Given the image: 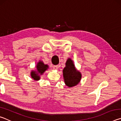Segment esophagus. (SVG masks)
I'll return each instance as SVG.
<instances>
[{
	"label": "esophagus",
	"instance_id": "1",
	"mask_svg": "<svg viewBox=\"0 0 121 121\" xmlns=\"http://www.w3.org/2000/svg\"><path fill=\"white\" fill-rule=\"evenodd\" d=\"M53 69H54V70H58V68H59V66L58 65H54V66H53Z\"/></svg>",
	"mask_w": 121,
	"mask_h": 121
}]
</instances>
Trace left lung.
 <instances>
[{
    "mask_svg": "<svg viewBox=\"0 0 121 121\" xmlns=\"http://www.w3.org/2000/svg\"><path fill=\"white\" fill-rule=\"evenodd\" d=\"M63 76L65 85L68 87L74 86L80 82L82 74L76 69L70 58H68L66 61L65 67L63 70Z\"/></svg>",
    "mask_w": 121,
    "mask_h": 121,
    "instance_id": "8db88e82",
    "label": "left lung"
}]
</instances>
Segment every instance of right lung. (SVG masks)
<instances>
[{
	"label": "right lung",
	"instance_id": "right-lung-1",
	"mask_svg": "<svg viewBox=\"0 0 121 121\" xmlns=\"http://www.w3.org/2000/svg\"><path fill=\"white\" fill-rule=\"evenodd\" d=\"M48 68V65H45L42 61H39L36 65V70H32L31 72V76L34 80L40 79V75H42Z\"/></svg>",
	"mask_w": 121,
	"mask_h": 121
}]
</instances>
